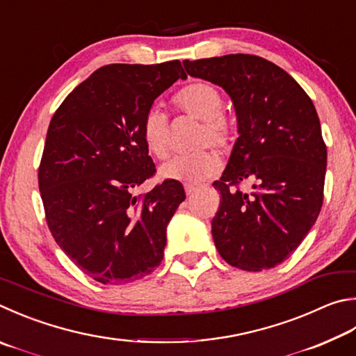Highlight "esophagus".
<instances>
[{
	"label": "esophagus",
	"mask_w": 356,
	"mask_h": 356,
	"mask_svg": "<svg viewBox=\"0 0 356 356\" xmlns=\"http://www.w3.org/2000/svg\"><path fill=\"white\" fill-rule=\"evenodd\" d=\"M199 191V186H196V185H185V193H186V196L188 197H191V196H195L196 193Z\"/></svg>",
	"instance_id": "obj_1"
}]
</instances>
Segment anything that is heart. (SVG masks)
Segmentation results:
<instances>
[{
    "instance_id": "heart-1",
    "label": "heart",
    "mask_w": 356,
    "mask_h": 356,
    "mask_svg": "<svg viewBox=\"0 0 356 356\" xmlns=\"http://www.w3.org/2000/svg\"><path fill=\"white\" fill-rule=\"evenodd\" d=\"M174 106L179 111L202 121L199 131L197 146H215L227 149L234 141V129L224 118V99L216 86L197 81L188 83L174 95ZM141 140L151 156L163 159L170 147L166 116L152 107L146 112L141 122ZM219 170V160L211 151H199L186 156H176L159 168V176L168 180H179L185 184H199L215 176Z\"/></svg>"
}]
</instances>
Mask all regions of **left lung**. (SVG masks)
Listing matches in <instances>:
<instances>
[{
  "instance_id": "obj_1",
  "label": "left lung",
  "mask_w": 356,
  "mask_h": 356,
  "mask_svg": "<svg viewBox=\"0 0 356 356\" xmlns=\"http://www.w3.org/2000/svg\"><path fill=\"white\" fill-rule=\"evenodd\" d=\"M186 73L222 87L234 102L238 135L213 186L221 204L215 245L230 266L274 268L293 254L319 216L327 147L313 101L285 70L263 57L227 54L184 60ZM250 179L252 191L236 188Z\"/></svg>"
}]
</instances>
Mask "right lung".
Instances as JSON below:
<instances>
[{
  "label": "right lung",
  "mask_w": 356,
  "mask_h": 356,
  "mask_svg": "<svg viewBox=\"0 0 356 356\" xmlns=\"http://www.w3.org/2000/svg\"><path fill=\"white\" fill-rule=\"evenodd\" d=\"M179 77H186L179 60L101 67L49 122L38 168L48 227L71 261L102 285L143 279L163 260L184 186L165 180L143 197L132 190L156 172L141 122Z\"/></svg>",
  "instance_id": "add662e5"
}]
</instances>
